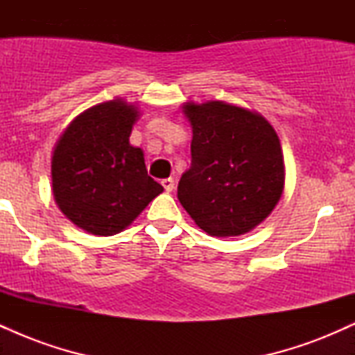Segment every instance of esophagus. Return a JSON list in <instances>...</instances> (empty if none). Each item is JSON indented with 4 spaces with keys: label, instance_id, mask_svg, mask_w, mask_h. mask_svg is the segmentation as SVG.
<instances>
[{
    "label": "esophagus",
    "instance_id": "obj_1",
    "mask_svg": "<svg viewBox=\"0 0 355 355\" xmlns=\"http://www.w3.org/2000/svg\"><path fill=\"white\" fill-rule=\"evenodd\" d=\"M162 185H164L166 193H170L175 189V180L173 178H165V180H162Z\"/></svg>",
    "mask_w": 355,
    "mask_h": 355
}]
</instances>
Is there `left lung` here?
<instances>
[{
    "label": "left lung",
    "instance_id": "1",
    "mask_svg": "<svg viewBox=\"0 0 355 355\" xmlns=\"http://www.w3.org/2000/svg\"><path fill=\"white\" fill-rule=\"evenodd\" d=\"M191 166L178 182L183 209L211 237H237L268 217L284 190L279 137L259 113L223 101L187 103Z\"/></svg>",
    "mask_w": 355,
    "mask_h": 355
}]
</instances>
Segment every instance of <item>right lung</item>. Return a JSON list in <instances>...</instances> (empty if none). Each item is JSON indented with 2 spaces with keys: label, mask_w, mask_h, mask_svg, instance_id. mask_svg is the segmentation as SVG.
Masks as SVG:
<instances>
[{
  "label": "right lung",
  "mask_w": 355,
  "mask_h": 355,
  "mask_svg": "<svg viewBox=\"0 0 355 355\" xmlns=\"http://www.w3.org/2000/svg\"><path fill=\"white\" fill-rule=\"evenodd\" d=\"M137 116L121 100L96 105L71 121L53 152L55 200L93 235L121 232L164 191L148 177L144 152L128 141Z\"/></svg>",
  "instance_id": "right-lung-1"
}]
</instances>
